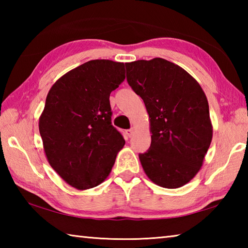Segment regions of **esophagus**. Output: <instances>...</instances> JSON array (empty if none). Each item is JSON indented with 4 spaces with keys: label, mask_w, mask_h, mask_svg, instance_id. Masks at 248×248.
<instances>
[{
    "label": "esophagus",
    "mask_w": 248,
    "mask_h": 248,
    "mask_svg": "<svg viewBox=\"0 0 248 248\" xmlns=\"http://www.w3.org/2000/svg\"><path fill=\"white\" fill-rule=\"evenodd\" d=\"M125 133H127V136H128L129 138H131L132 134L134 133V130H133V129H129V130H127V131H125Z\"/></svg>",
    "instance_id": "obj_1"
}]
</instances>
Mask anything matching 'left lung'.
I'll list each match as a JSON object with an SVG mask.
<instances>
[{"label": "left lung", "mask_w": 248, "mask_h": 248, "mask_svg": "<svg viewBox=\"0 0 248 248\" xmlns=\"http://www.w3.org/2000/svg\"><path fill=\"white\" fill-rule=\"evenodd\" d=\"M127 81L143 99L151 146L139 154L145 174L158 186L179 188L202 166L212 140L208 99L199 83L162 58L125 63Z\"/></svg>", "instance_id": "left-lung-1"}]
</instances>
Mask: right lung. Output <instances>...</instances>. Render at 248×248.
<instances>
[{
  "label": "right lung",
  "instance_id": "obj_1",
  "mask_svg": "<svg viewBox=\"0 0 248 248\" xmlns=\"http://www.w3.org/2000/svg\"><path fill=\"white\" fill-rule=\"evenodd\" d=\"M124 64L91 60L53 84L39 118L52 169L70 186L85 190L110 174L124 139L111 124L109 96L125 78Z\"/></svg>",
  "mask_w": 248,
  "mask_h": 248
}]
</instances>
